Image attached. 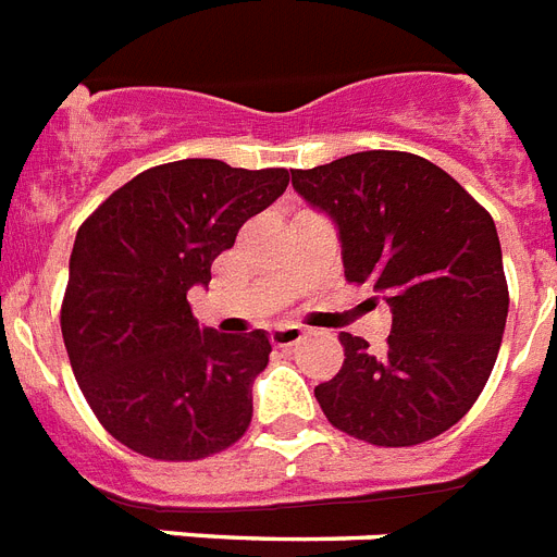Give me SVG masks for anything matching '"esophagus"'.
<instances>
[{
	"label": "esophagus",
	"instance_id": "esophagus-1",
	"mask_svg": "<svg viewBox=\"0 0 557 557\" xmlns=\"http://www.w3.org/2000/svg\"><path fill=\"white\" fill-rule=\"evenodd\" d=\"M301 338H305V330L296 327V324H284V327L270 330V342H273V347H278V350L296 347Z\"/></svg>",
	"mask_w": 557,
	"mask_h": 557
}]
</instances>
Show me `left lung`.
Listing matches in <instances>:
<instances>
[{"label": "left lung", "mask_w": 557, "mask_h": 557, "mask_svg": "<svg viewBox=\"0 0 557 557\" xmlns=\"http://www.w3.org/2000/svg\"><path fill=\"white\" fill-rule=\"evenodd\" d=\"M333 215L344 275L393 307L384 352L342 333L344 364L315 387L330 424L372 447H416L458 424L500 350L509 289L493 215L447 170L404 150H364L293 170Z\"/></svg>", "instance_id": "1"}]
</instances>
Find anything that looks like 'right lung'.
<instances>
[{"label": "right lung", "instance_id": "right-lung-1", "mask_svg": "<svg viewBox=\"0 0 557 557\" xmlns=\"http://www.w3.org/2000/svg\"><path fill=\"white\" fill-rule=\"evenodd\" d=\"M289 170L219 159L156 164L82 222L62 298V338L99 424L156 461H201L233 447L270 361L261 330H199L187 289L273 205Z\"/></svg>", "mask_w": 557, "mask_h": 557}]
</instances>
